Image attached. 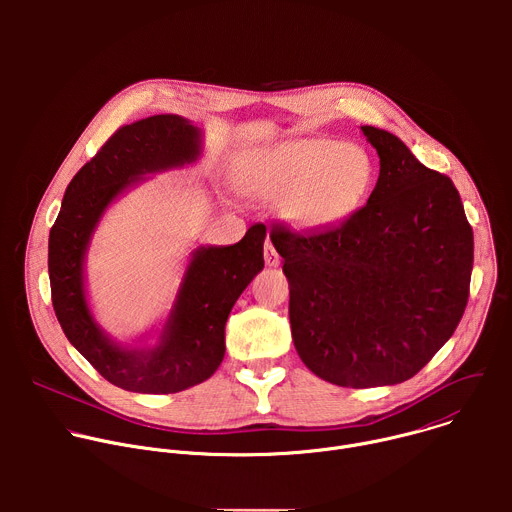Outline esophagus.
I'll list each match as a JSON object with an SVG mask.
<instances>
[{"label": "esophagus", "mask_w": 512, "mask_h": 512, "mask_svg": "<svg viewBox=\"0 0 512 512\" xmlns=\"http://www.w3.org/2000/svg\"><path fill=\"white\" fill-rule=\"evenodd\" d=\"M263 259H265V265L267 267H277L279 265V255L275 251V247L271 243H265V249H263Z\"/></svg>", "instance_id": "34e87169"}]
</instances>
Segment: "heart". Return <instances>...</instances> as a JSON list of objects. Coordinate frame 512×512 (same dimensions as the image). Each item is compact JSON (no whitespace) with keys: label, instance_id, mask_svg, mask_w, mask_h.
Listing matches in <instances>:
<instances>
[{"label":"heart","instance_id":"heart-1","mask_svg":"<svg viewBox=\"0 0 512 512\" xmlns=\"http://www.w3.org/2000/svg\"><path fill=\"white\" fill-rule=\"evenodd\" d=\"M375 168L360 145L289 139L255 152L241 168L243 190L279 200L281 216L300 229H328L367 200Z\"/></svg>","mask_w":512,"mask_h":512}]
</instances>
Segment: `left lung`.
<instances>
[{
    "label": "left lung",
    "mask_w": 512,
    "mask_h": 512,
    "mask_svg": "<svg viewBox=\"0 0 512 512\" xmlns=\"http://www.w3.org/2000/svg\"><path fill=\"white\" fill-rule=\"evenodd\" d=\"M381 170L367 206L314 233L273 229L289 281L296 350L320 379L352 389L417 375L458 328L474 233L454 182L393 133L360 127Z\"/></svg>",
    "instance_id": "1"
}]
</instances>
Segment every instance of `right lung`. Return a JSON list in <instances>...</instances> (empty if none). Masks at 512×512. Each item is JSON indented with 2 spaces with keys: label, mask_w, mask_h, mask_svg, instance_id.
Returning a JSON list of instances; mask_svg holds the SVG:
<instances>
[{
  "label": "right lung",
  "mask_w": 512,
  "mask_h": 512,
  "mask_svg": "<svg viewBox=\"0 0 512 512\" xmlns=\"http://www.w3.org/2000/svg\"><path fill=\"white\" fill-rule=\"evenodd\" d=\"M200 135L180 115H154L119 127L70 180L50 229L48 275L62 332L101 377L125 391L168 395L212 377L225 356L227 318L263 269V225L251 227L235 245L198 247L156 346L125 348L91 314L85 255L103 212L141 176L198 160Z\"/></svg>",
  "instance_id": "obj_1"
}]
</instances>
